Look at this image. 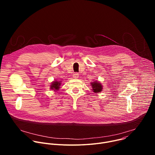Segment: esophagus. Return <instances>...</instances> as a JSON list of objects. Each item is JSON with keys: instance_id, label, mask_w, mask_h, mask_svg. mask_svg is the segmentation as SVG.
Wrapping results in <instances>:
<instances>
[{"instance_id": "esophagus-1", "label": "esophagus", "mask_w": 155, "mask_h": 155, "mask_svg": "<svg viewBox=\"0 0 155 155\" xmlns=\"http://www.w3.org/2000/svg\"><path fill=\"white\" fill-rule=\"evenodd\" d=\"M78 76H79V74H78V73H74V74H73V77H74V78H78Z\"/></svg>"}]
</instances>
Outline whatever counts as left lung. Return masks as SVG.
Wrapping results in <instances>:
<instances>
[{"instance_id":"1","label":"left lung","mask_w":155,"mask_h":155,"mask_svg":"<svg viewBox=\"0 0 155 155\" xmlns=\"http://www.w3.org/2000/svg\"><path fill=\"white\" fill-rule=\"evenodd\" d=\"M91 84L93 87V92L99 93V92L102 91V86L100 83H98L97 81H94L93 83H91Z\"/></svg>"}]
</instances>
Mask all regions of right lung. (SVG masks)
<instances>
[{
  "label": "right lung",
  "mask_w": 155,
  "mask_h": 155,
  "mask_svg": "<svg viewBox=\"0 0 155 155\" xmlns=\"http://www.w3.org/2000/svg\"><path fill=\"white\" fill-rule=\"evenodd\" d=\"M60 85H61V83L59 81H54L52 83V84L51 85V89L54 90V91L58 90Z\"/></svg>",
  "instance_id": "add662e5"
}]
</instances>
